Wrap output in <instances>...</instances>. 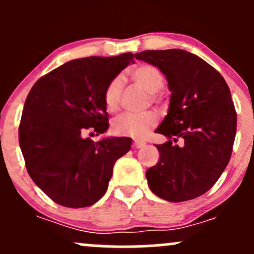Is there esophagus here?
<instances>
[{
    "mask_svg": "<svg viewBox=\"0 0 254 254\" xmlns=\"http://www.w3.org/2000/svg\"><path fill=\"white\" fill-rule=\"evenodd\" d=\"M132 145H133V148H136V149H139V148L144 147L145 143H144V142H142V141H135L132 143Z\"/></svg>",
    "mask_w": 254,
    "mask_h": 254,
    "instance_id": "1",
    "label": "esophagus"
}]
</instances>
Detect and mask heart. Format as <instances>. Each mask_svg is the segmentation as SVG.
<instances>
[{
    "instance_id": "b5f03b06",
    "label": "heart",
    "mask_w": 254,
    "mask_h": 254,
    "mask_svg": "<svg viewBox=\"0 0 254 254\" xmlns=\"http://www.w3.org/2000/svg\"><path fill=\"white\" fill-rule=\"evenodd\" d=\"M129 76L136 86L142 88L148 94L154 95L164 88L165 80L161 71L149 64H139L129 71ZM123 83L119 77L113 78L107 84L104 93L105 107L109 112H116L121 104ZM157 124L155 113L147 112L142 115L124 113L112 122V131L115 135L131 137V138H143Z\"/></svg>"
}]
</instances>
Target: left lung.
Listing matches in <instances>:
<instances>
[{"instance_id": "obj_1", "label": "left lung", "mask_w": 254, "mask_h": 254, "mask_svg": "<svg viewBox=\"0 0 254 254\" xmlns=\"http://www.w3.org/2000/svg\"><path fill=\"white\" fill-rule=\"evenodd\" d=\"M137 60L155 65L172 92L157 133L159 162L145 172L148 185L168 202H185L210 190L228 165L237 133V112L222 75L196 55L180 49L147 50ZM180 139L182 145H173Z\"/></svg>"}]
</instances>
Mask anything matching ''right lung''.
<instances>
[{
    "instance_id": "1",
    "label": "right lung",
    "mask_w": 254,
    "mask_h": 254,
    "mask_svg": "<svg viewBox=\"0 0 254 254\" xmlns=\"http://www.w3.org/2000/svg\"><path fill=\"white\" fill-rule=\"evenodd\" d=\"M132 60L131 52L72 60L40 77L28 93L20 148L32 180L55 203L93 205L107 191L116 161L130 150L127 137L93 142L84 135L109 129L105 89Z\"/></svg>"
}]
</instances>
